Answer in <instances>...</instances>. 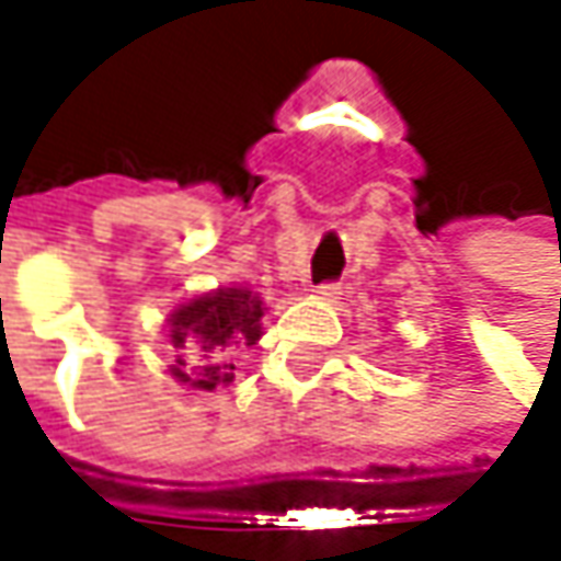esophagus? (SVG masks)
I'll list each match as a JSON object with an SVG mask.
<instances>
[{
  "label": "esophagus",
  "instance_id": "1",
  "mask_svg": "<svg viewBox=\"0 0 561 561\" xmlns=\"http://www.w3.org/2000/svg\"><path fill=\"white\" fill-rule=\"evenodd\" d=\"M311 291H314L318 298H324V301H334V298L341 295V285H337V282H321V285H314Z\"/></svg>",
  "mask_w": 561,
  "mask_h": 561
}]
</instances>
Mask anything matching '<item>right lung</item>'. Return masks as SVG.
<instances>
[{"label": "right lung", "instance_id": "add662e5", "mask_svg": "<svg viewBox=\"0 0 561 561\" xmlns=\"http://www.w3.org/2000/svg\"><path fill=\"white\" fill-rule=\"evenodd\" d=\"M260 318L263 301L247 288H220L181 305L171 314V344L178 347L174 377L194 390L230 383V354L260 341Z\"/></svg>", "mask_w": 561, "mask_h": 561}]
</instances>
